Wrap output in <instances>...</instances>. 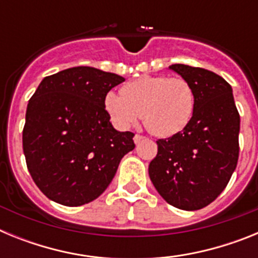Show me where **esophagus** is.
I'll list each match as a JSON object with an SVG mask.
<instances>
[{
  "label": "esophagus",
  "instance_id": "obj_1",
  "mask_svg": "<svg viewBox=\"0 0 258 258\" xmlns=\"http://www.w3.org/2000/svg\"><path fill=\"white\" fill-rule=\"evenodd\" d=\"M143 138H145V137L141 136V134H136V136H134V138H133L134 143H136V145H137V143H140L141 141H143Z\"/></svg>",
  "mask_w": 258,
  "mask_h": 258
}]
</instances>
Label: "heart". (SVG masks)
Instances as JSON below:
<instances>
[{
	"label": "heart",
	"instance_id": "b5f03b06",
	"mask_svg": "<svg viewBox=\"0 0 258 258\" xmlns=\"http://www.w3.org/2000/svg\"><path fill=\"white\" fill-rule=\"evenodd\" d=\"M104 107L117 126L129 127L142 115L143 122L157 137L183 131L195 107L194 89L182 77L142 76L125 84L121 95L107 93Z\"/></svg>",
	"mask_w": 258,
	"mask_h": 258
}]
</instances>
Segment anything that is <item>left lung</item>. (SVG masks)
Segmentation results:
<instances>
[{"label": "left lung", "mask_w": 258, "mask_h": 258, "mask_svg": "<svg viewBox=\"0 0 258 258\" xmlns=\"http://www.w3.org/2000/svg\"><path fill=\"white\" fill-rule=\"evenodd\" d=\"M169 68L192 86L195 107L183 131L156 141L149 174L168 204L198 211L217 199L235 170L240 116L226 80L204 68Z\"/></svg>", "instance_id": "obj_1"}]
</instances>
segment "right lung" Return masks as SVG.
<instances>
[{
  "label": "right lung",
  "mask_w": 258,
  "mask_h": 258,
  "mask_svg": "<svg viewBox=\"0 0 258 258\" xmlns=\"http://www.w3.org/2000/svg\"><path fill=\"white\" fill-rule=\"evenodd\" d=\"M122 81L93 67L68 68L45 77L29 99L23 151L32 179L52 202L79 207L97 199L136 147L134 134L116 131L104 107Z\"/></svg>",
  "instance_id": "obj_1"
}]
</instances>
